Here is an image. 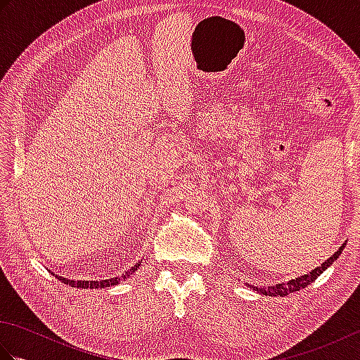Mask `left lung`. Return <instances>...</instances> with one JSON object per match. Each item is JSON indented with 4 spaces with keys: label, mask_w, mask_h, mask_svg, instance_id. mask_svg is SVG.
Segmentation results:
<instances>
[{
    "label": "left lung",
    "mask_w": 360,
    "mask_h": 360,
    "mask_svg": "<svg viewBox=\"0 0 360 360\" xmlns=\"http://www.w3.org/2000/svg\"><path fill=\"white\" fill-rule=\"evenodd\" d=\"M345 246H347V243H343L342 246L339 248V250L335 252L334 255H331L330 258L325 259V262H323L322 264H320L319 267H316V269H312L311 272L304 274V275H300V277L292 278V280H289V281H286V283H278V285H274V286H262V288L248 285V283H246V285H248V288H252L254 290H257L258 294L269 295V297H277V295L283 297V295H288V294H290V292H295V290H300V289H303V288H307L308 285H311V283L314 281L320 274H323V271H326L328 267H330V266L335 262V259L339 258V255L342 254V250L345 249Z\"/></svg>",
    "instance_id": "left-lung-1"
}]
</instances>
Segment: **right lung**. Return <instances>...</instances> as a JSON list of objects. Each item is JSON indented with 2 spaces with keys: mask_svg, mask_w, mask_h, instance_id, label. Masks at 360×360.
Here are the masks:
<instances>
[{
  "mask_svg": "<svg viewBox=\"0 0 360 360\" xmlns=\"http://www.w3.org/2000/svg\"><path fill=\"white\" fill-rule=\"evenodd\" d=\"M142 262V259H141ZM141 262H137L131 269H128L125 274H122L120 277L117 275V277H112V278H106V280H70V278H65V277H60V275H57V274H53V272H51L52 275H56V277L62 281V283H65V285H70V286H72V288H82V289H102V288H111V286H116L117 283H120L122 280H125V278H129L131 277V275L139 269V266H141Z\"/></svg>",
  "mask_w": 360,
  "mask_h": 360,
  "instance_id": "add662e5",
  "label": "right lung"
}]
</instances>
